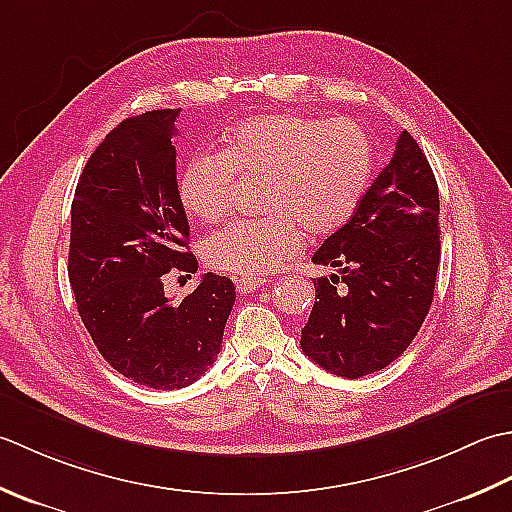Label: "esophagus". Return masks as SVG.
<instances>
[{
  "mask_svg": "<svg viewBox=\"0 0 512 512\" xmlns=\"http://www.w3.org/2000/svg\"><path fill=\"white\" fill-rule=\"evenodd\" d=\"M263 285H265V278H260V276H243V278H236L238 294H254V291H258Z\"/></svg>",
  "mask_w": 512,
  "mask_h": 512,
  "instance_id": "esophagus-1",
  "label": "esophagus"
}]
</instances>
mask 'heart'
Masks as SVG:
<instances>
[{"label": "heart", "mask_w": 512, "mask_h": 512, "mask_svg": "<svg viewBox=\"0 0 512 512\" xmlns=\"http://www.w3.org/2000/svg\"><path fill=\"white\" fill-rule=\"evenodd\" d=\"M373 172L367 130L351 119L296 112L260 114L227 134L218 152H198L179 174L183 210L214 223L234 205L236 179L265 181L258 221H236L203 245L205 263L232 276L271 274L305 245L351 221Z\"/></svg>", "instance_id": "heart-1"}]
</instances>
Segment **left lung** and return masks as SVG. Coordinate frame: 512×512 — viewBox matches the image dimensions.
Here are the masks:
<instances>
[{
  "instance_id": "1",
  "label": "left lung",
  "mask_w": 512,
  "mask_h": 512,
  "mask_svg": "<svg viewBox=\"0 0 512 512\" xmlns=\"http://www.w3.org/2000/svg\"><path fill=\"white\" fill-rule=\"evenodd\" d=\"M440 247L435 174L404 130L351 221L311 258L342 276L314 278L316 302L300 336L305 356L351 380L389 367L429 314Z\"/></svg>"
}]
</instances>
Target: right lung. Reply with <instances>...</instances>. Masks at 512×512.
<instances>
[{"label":"right lung","mask_w":512,"mask_h":512,"mask_svg":"<svg viewBox=\"0 0 512 512\" xmlns=\"http://www.w3.org/2000/svg\"><path fill=\"white\" fill-rule=\"evenodd\" d=\"M152 110L121 121L83 168L70 212L68 278L79 316L114 371L150 389H183L221 351L236 287L205 274L181 302L172 267L194 271L190 223L176 183L174 121Z\"/></svg>","instance_id":"obj_1"}]
</instances>
